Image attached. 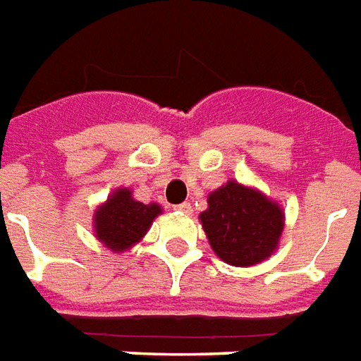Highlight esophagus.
<instances>
[{"instance_id":"esophagus-1","label":"esophagus","mask_w":361,"mask_h":361,"mask_svg":"<svg viewBox=\"0 0 361 361\" xmlns=\"http://www.w3.org/2000/svg\"><path fill=\"white\" fill-rule=\"evenodd\" d=\"M176 210H180V212H183V214H191V212H193V208H191L189 202H181V204L176 207Z\"/></svg>"}]
</instances>
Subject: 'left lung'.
<instances>
[{
  "mask_svg": "<svg viewBox=\"0 0 361 361\" xmlns=\"http://www.w3.org/2000/svg\"><path fill=\"white\" fill-rule=\"evenodd\" d=\"M201 224L212 250L231 266H255L276 250L283 231V212L255 189L229 181L208 195Z\"/></svg>",
  "mask_w": 361,
  "mask_h": 361,
  "instance_id": "left-lung-1",
  "label": "left lung"
}]
</instances>
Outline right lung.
Returning <instances> with one entry per match:
<instances>
[{"mask_svg":"<svg viewBox=\"0 0 361 361\" xmlns=\"http://www.w3.org/2000/svg\"><path fill=\"white\" fill-rule=\"evenodd\" d=\"M159 214V204L133 201L130 189H118L95 212V233L111 250L122 252L140 241Z\"/></svg>","mask_w":361,"mask_h":361,"instance_id":"1","label":"right lung"}]
</instances>
